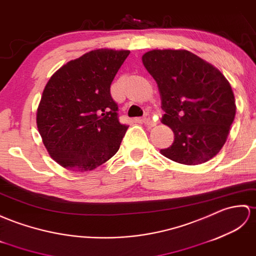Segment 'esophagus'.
Returning <instances> with one entry per match:
<instances>
[{
    "label": "esophagus",
    "mask_w": 256,
    "mask_h": 256,
    "mask_svg": "<svg viewBox=\"0 0 256 256\" xmlns=\"http://www.w3.org/2000/svg\"><path fill=\"white\" fill-rule=\"evenodd\" d=\"M142 122H144V124H146V126H149V127H154L156 124V122L153 120L152 117L149 115V114H146V115L144 117Z\"/></svg>",
    "instance_id": "34e87169"
}]
</instances>
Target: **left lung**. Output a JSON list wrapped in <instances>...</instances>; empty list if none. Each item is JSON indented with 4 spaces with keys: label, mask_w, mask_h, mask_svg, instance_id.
Here are the masks:
<instances>
[{
    "label": "left lung",
    "mask_w": 256,
    "mask_h": 256,
    "mask_svg": "<svg viewBox=\"0 0 256 256\" xmlns=\"http://www.w3.org/2000/svg\"><path fill=\"white\" fill-rule=\"evenodd\" d=\"M173 130L171 146L160 152L185 166L209 161L221 150L236 116L231 85L217 68L187 50L154 49L142 56Z\"/></svg>",
    "instance_id": "1"
}]
</instances>
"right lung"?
I'll list each match as a JSON object with an SVG mask.
<instances>
[{
  "instance_id": "add662e5",
  "label": "right lung",
  "mask_w": 256,
  "mask_h": 256,
  "mask_svg": "<svg viewBox=\"0 0 256 256\" xmlns=\"http://www.w3.org/2000/svg\"><path fill=\"white\" fill-rule=\"evenodd\" d=\"M129 50L96 49L54 73L37 110V128L54 160L88 172L108 161L128 126L118 120L110 84Z\"/></svg>"
}]
</instances>
